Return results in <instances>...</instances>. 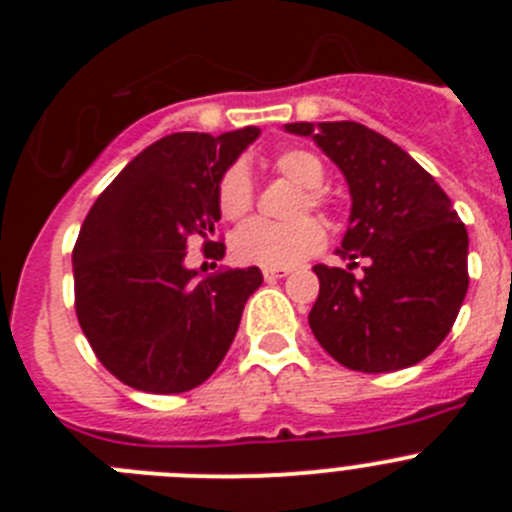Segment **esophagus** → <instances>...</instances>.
Wrapping results in <instances>:
<instances>
[{
  "instance_id": "esophagus-1",
  "label": "esophagus",
  "mask_w": 512,
  "mask_h": 512,
  "mask_svg": "<svg viewBox=\"0 0 512 512\" xmlns=\"http://www.w3.org/2000/svg\"><path fill=\"white\" fill-rule=\"evenodd\" d=\"M289 274V269H264L266 282H274V279H284Z\"/></svg>"
}]
</instances>
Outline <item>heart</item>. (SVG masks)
Wrapping results in <instances>:
<instances>
[{"instance_id":"1","label":"heart","mask_w":512,"mask_h":512,"mask_svg":"<svg viewBox=\"0 0 512 512\" xmlns=\"http://www.w3.org/2000/svg\"><path fill=\"white\" fill-rule=\"evenodd\" d=\"M274 169L282 176L292 179L307 189L305 197L300 200V210L307 207H320L318 187L325 179V166L320 158L302 148H289L274 158ZM217 202L220 212L228 220H238L246 215L253 205V184L251 174L243 164L230 166L220 179L217 187ZM325 243V228L320 220L310 215L295 217V220H264V217H253L248 223L235 230L233 235V256L241 264L266 266V269H289L305 261L307 256L318 253Z\"/></svg>"}]
</instances>
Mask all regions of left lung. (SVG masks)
I'll list each match as a JSON object with an SVG mask.
<instances>
[{
    "label": "left lung",
    "instance_id": "1",
    "mask_svg": "<svg viewBox=\"0 0 512 512\" xmlns=\"http://www.w3.org/2000/svg\"><path fill=\"white\" fill-rule=\"evenodd\" d=\"M341 169L351 215L336 253L315 266L310 328L338 364L382 374L413 366L449 336L469 287V235L428 171L361 122H289ZM356 258L365 274L353 277Z\"/></svg>",
    "mask_w": 512,
    "mask_h": 512
}]
</instances>
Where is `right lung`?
<instances>
[{
	"mask_svg": "<svg viewBox=\"0 0 512 512\" xmlns=\"http://www.w3.org/2000/svg\"><path fill=\"white\" fill-rule=\"evenodd\" d=\"M259 128L171 133L104 189L74 246L76 318L120 382L153 395L194 390L215 372L241 325L259 266L200 277L184 264L192 238L220 220L217 187ZM223 248V243H217Z\"/></svg>",
	"mask_w": 512,
	"mask_h": 512,
	"instance_id": "1",
	"label": "right lung"
}]
</instances>
